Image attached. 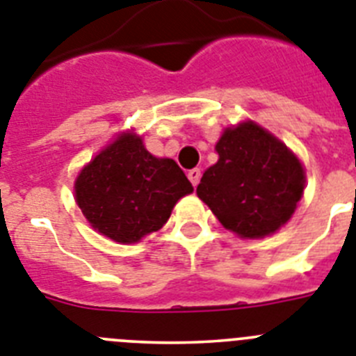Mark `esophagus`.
<instances>
[{
    "label": "esophagus",
    "instance_id": "obj_1",
    "mask_svg": "<svg viewBox=\"0 0 356 356\" xmlns=\"http://www.w3.org/2000/svg\"><path fill=\"white\" fill-rule=\"evenodd\" d=\"M188 179H190L193 186H197V184H199V181H200V170L199 168L190 170V172H188Z\"/></svg>",
    "mask_w": 356,
    "mask_h": 356
}]
</instances>
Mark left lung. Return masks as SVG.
Here are the masks:
<instances>
[{
	"instance_id": "left-lung-1",
	"label": "left lung",
	"mask_w": 356,
	"mask_h": 356,
	"mask_svg": "<svg viewBox=\"0 0 356 356\" xmlns=\"http://www.w3.org/2000/svg\"><path fill=\"white\" fill-rule=\"evenodd\" d=\"M218 161L204 172L197 195L225 229L261 238L289 222L305 190V170L285 145L256 123L227 129Z\"/></svg>"
}]
</instances>
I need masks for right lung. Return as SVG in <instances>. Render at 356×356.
I'll return each mask as SVG.
<instances>
[{"label": "right lung", "mask_w": 356, "mask_h": 356, "mask_svg": "<svg viewBox=\"0 0 356 356\" xmlns=\"http://www.w3.org/2000/svg\"><path fill=\"white\" fill-rule=\"evenodd\" d=\"M193 191L174 159L154 157L134 134H123L80 172L75 195L89 224L120 243L161 229L181 197Z\"/></svg>", "instance_id": "obj_1"}]
</instances>
